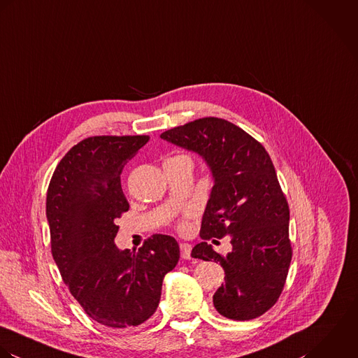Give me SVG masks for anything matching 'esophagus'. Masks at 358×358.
Instances as JSON below:
<instances>
[{
	"mask_svg": "<svg viewBox=\"0 0 358 358\" xmlns=\"http://www.w3.org/2000/svg\"><path fill=\"white\" fill-rule=\"evenodd\" d=\"M180 250H181V257H182V259H185V260L191 259V250H192V246H191L189 243H185V242L180 243Z\"/></svg>",
	"mask_w": 358,
	"mask_h": 358,
	"instance_id": "obj_1",
	"label": "esophagus"
}]
</instances>
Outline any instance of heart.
I'll list each match as a JSON object with an SVG mask.
<instances>
[{
  "instance_id": "b5f03b06",
  "label": "heart",
  "mask_w": 358,
  "mask_h": 358,
  "mask_svg": "<svg viewBox=\"0 0 358 358\" xmlns=\"http://www.w3.org/2000/svg\"><path fill=\"white\" fill-rule=\"evenodd\" d=\"M194 215H195V208H187V209L182 212V218L178 220V222H177V228H178L180 231L187 229V220Z\"/></svg>"
}]
</instances>
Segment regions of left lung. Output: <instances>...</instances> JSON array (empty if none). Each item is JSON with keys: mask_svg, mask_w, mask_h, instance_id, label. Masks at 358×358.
<instances>
[{"mask_svg": "<svg viewBox=\"0 0 358 358\" xmlns=\"http://www.w3.org/2000/svg\"><path fill=\"white\" fill-rule=\"evenodd\" d=\"M160 138L201 155L215 178L202 218L203 242L191 256L224 268L215 310L236 321L263 315L277 303L292 260L289 206L270 155L246 131L218 117L189 122ZM225 234L233 250L221 257L207 241Z\"/></svg>", "mask_w": 358, "mask_h": 358, "instance_id": "left-lung-1", "label": "left lung"}]
</instances>
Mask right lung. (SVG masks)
<instances>
[{"label": "right lung", "instance_id": "1", "mask_svg": "<svg viewBox=\"0 0 358 358\" xmlns=\"http://www.w3.org/2000/svg\"><path fill=\"white\" fill-rule=\"evenodd\" d=\"M148 136H96L74 145L47 191L51 252L88 317L113 328L141 325L159 306L164 275L180 259L173 236L155 234L138 252L120 250L116 220L129 210L120 174Z\"/></svg>", "mask_w": 358, "mask_h": 358}]
</instances>
